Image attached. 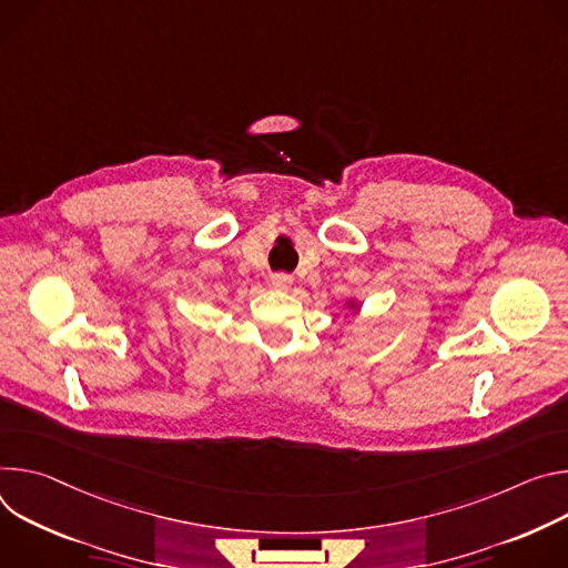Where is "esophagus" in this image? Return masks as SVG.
Wrapping results in <instances>:
<instances>
[{
    "instance_id": "obj_1",
    "label": "esophagus",
    "mask_w": 568,
    "mask_h": 568,
    "mask_svg": "<svg viewBox=\"0 0 568 568\" xmlns=\"http://www.w3.org/2000/svg\"><path fill=\"white\" fill-rule=\"evenodd\" d=\"M291 275L288 273H275L273 277H271V284L275 286V288H280V291H286L288 286H291Z\"/></svg>"
}]
</instances>
